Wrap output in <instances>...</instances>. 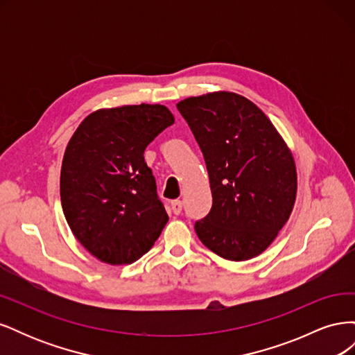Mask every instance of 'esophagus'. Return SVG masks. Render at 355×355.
<instances>
[{
    "mask_svg": "<svg viewBox=\"0 0 355 355\" xmlns=\"http://www.w3.org/2000/svg\"><path fill=\"white\" fill-rule=\"evenodd\" d=\"M182 206H184V204H182L180 200H173V201H171V210H173L175 214H180Z\"/></svg>",
    "mask_w": 355,
    "mask_h": 355,
    "instance_id": "esophagus-1",
    "label": "esophagus"
}]
</instances>
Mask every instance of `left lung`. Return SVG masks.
Instances as JSON below:
<instances>
[{
  "label": "left lung",
  "instance_id": "left-lung-1",
  "mask_svg": "<svg viewBox=\"0 0 355 355\" xmlns=\"http://www.w3.org/2000/svg\"><path fill=\"white\" fill-rule=\"evenodd\" d=\"M176 106L210 179L213 204L196 222L198 239L223 259H252L275 240L293 210V155L270 118L237 93H207Z\"/></svg>",
  "mask_w": 355,
  "mask_h": 355
}]
</instances>
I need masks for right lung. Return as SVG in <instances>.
Segmentation results:
<instances>
[{"label": "right lung", "mask_w": 355, "mask_h": 355, "mask_svg": "<svg viewBox=\"0 0 355 355\" xmlns=\"http://www.w3.org/2000/svg\"><path fill=\"white\" fill-rule=\"evenodd\" d=\"M175 123L164 105H127L85 116L62 161L60 201L72 234L99 261L144 256L168 216L145 148Z\"/></svg>", "instance_id": "right-lung-1"}]
</instances>
